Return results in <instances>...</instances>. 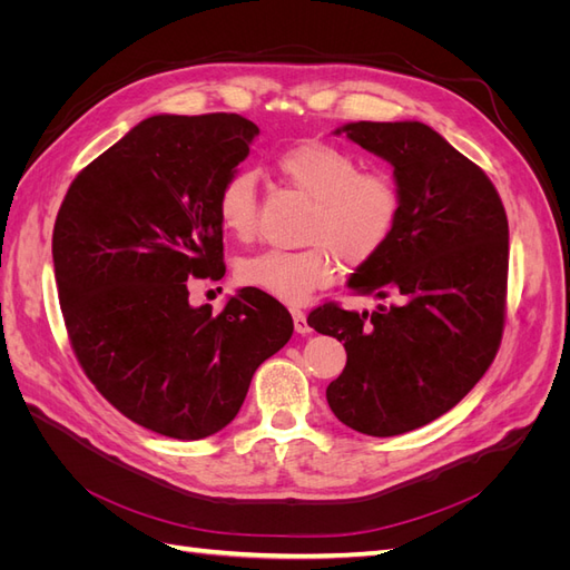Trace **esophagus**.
Listing matches in <instances>:
<instances>
[{
    "mask_svg": "<svg viewBox=\"0 0 570 570\" xmlns=\"http://www.w3.org/2000/svg\"><path fill=\"white\" fill-rule=\"evenodd\" d=\"M292 321H295V331L299 333V335H306V333H312V325L306 323V314L302 312V308H292Z\"/></svg>",
    "mask_w": 570,
    "mask_h": 570,
    "instance_id": "obj_1",
    "label": "esophagus"
}]
</instances>
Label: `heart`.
<instances>
[{"instance_id": "1", "label": "heart", "mask_w": 570, "mask_h": 570, "mask_svg": "<svg viewBox=\"0 0 570 570\" xmlns=\"http://www.w3.org/2000/svg\"><path fill=\"white\" fill-rule=\"evenodd\" d=\"M283 178L314 199L302 249H264L237 264V281L285 304H304L331 285L337 256L364 266L385 249L402 216V187L387 170H364L354 154L327 142L292 145L278 157ZM216 214L226 233L249 239L256 230V176L237 168L223 180Z\"/></svg>"}]
</instances>
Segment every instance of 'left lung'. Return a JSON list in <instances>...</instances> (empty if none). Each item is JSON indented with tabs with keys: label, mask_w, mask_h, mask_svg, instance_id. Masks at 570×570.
<instances>
[{
	"label": "left lung",
	"mask_w": 570,
	"mask_h": 570,
	"mask_svg": "<svg viewBox=\"0 0 570 570\" xmlns=\"http://www.w3.org/2000/svg\"><path fill=\"white\" fill-rule=\"evenodd\" d=\"M337 132L387 159L402 216L385 249L350 278L375 312L327 302L308 325L344 342L325 390L356 433L392 438L456 406L497 356L507 323L509 220L485 170L419 120H358Z\"/></svg>",
	"instance_id": "8db88e82"
}]
</instances>
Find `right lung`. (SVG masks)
<instances>
[{"mask_svg":"<svg viewBox=\"0 0 570 570\" xmlns=\"http://www.w3.org/2000/svg\"><path fill=\"white\" fill-rule=\"evenodd\" d=\"M258 135L237 114L151 116L85 166L51 235L61 314L80 368L132 423L176 440L226 428L292 316L243 287L214 314L193 278L220 281L218 189Z\"/></svg>","mask_w":570,"mask_h":570,"instance_id":"add662e5","label":"right lung"}]
</instances>
